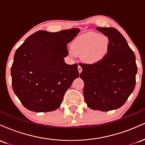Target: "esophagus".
<instances>
[{
    "label": "esophagus",
    "mask_w": 145,
    "mask_h": 145,
    "mask_svg": "<svg viewBox=\"0 0 145 145\" xmlns=\"http://www.w3.org/2000/svg\"><path fill=\"white\" fill-rule=\"evenodd\" d=\"M78 71H79V73H80H80L82 72V67H81L80 65H78Z\"/></svg>",
    "instance_id": "obj_1"
}]
</instances>
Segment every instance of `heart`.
Returning <instances> with one entry per match:
<instances>
[{
  "instance_id": "b5f03b06",
  "label": "heart",
  "mask_w": 145,
  "mask_h": 145,
  "mask_svg": "<svg viewBox=\"0 0 145 145\" xmlns=\"http://www.w3.org/2000/svg\"><path fill=\"white\" fill-rule=\"evenodd\" d=\"M110 41L105 35L90 32L80 35L71 44V55L81 56L84 63L94 64L100 62L108 53Z\"/></svg>"
}]
</instances>
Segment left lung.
<instances>
[{"label": "left lung", "mask_w": 145, "mask_h": 145, "mask_svg": "<svg viewBox=\"0 0 145 145\" xmlns=\"http://www.w3.org/2000/svg\"><path fill=\"white\" fill-rule=\"evenodd\" d=\"M110 41L108 53L100 62L81 63L84 101L90 108L110 111L121 107L134 91L137 65L134 52L123 36L112 27L96 28Z\"/></svg>", "instance_id": "left-lung-1"}]
</instances>
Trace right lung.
Returning a JSON list of instances; mask_svg holds the SVG:
<instances>
[{
	"label": "right lung",
	"instance_id": "obj_1",
	"mask_svg": "<svg viewBox=\"0 0 145 145\" xmlns=\"http://www.w3.org/2000/svg\"><path fill=\"white\" fill-rule=\"evenodd\" d=\"M78 29L56 33L39 31L18 48L11 69L14 93L26 108L34 112L57 109L66 91L79 77L78 65H67V44Z\"/></svg>",
	"mask_w": 145,
	"mask_h": 145
}]
</instances>
